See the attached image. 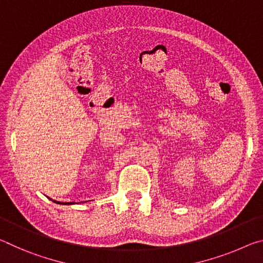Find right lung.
I'll return each instance as SVG.
<instances>
[{"label": "right lung", "mask_w": 263, "mask_h": 263, "mask_svg": "<svg viewBox=\"0 0 263 263\" xmlns=\"http://www.w3.org/2000/svg\"><path fill=\"white\" fill-rule=\"evenodd\" d=\"M51 199V198H50ZM52 201H54L55 204H60V205H74L76 203H73V201H70V203H60V201H57V200H53V199H51Z\"/></svg>", "instance_id": "add662e5"}]
</instances>
